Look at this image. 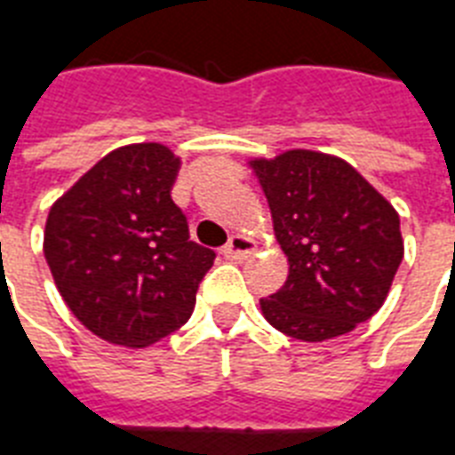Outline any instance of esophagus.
<instances>
[{
  "instance_id": "1",
  "label": "esophagus",
  "mask_w": 455,
  "mask_h": 455,
  "mask_svg": "<svg viewBox=\"0 0 455 455\" xmlns=\"http://www.w3.org/2000/svg\"><path fill=\"white\" fill-rule=\"evenodd\" d=\"M253 242L246 235H232L230 239H228V244L223 246V256L225 259L230 260H242L246 259V256H251L253 253Z\"/></svg>"
}]
</instances>
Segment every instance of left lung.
Returning a JSON list of instances; mask_svg holds the SVG:
<instances>
[{
	"label": "left lung",
	"instance_id": "left-lung-1",
	"mask_svg": "<svg viewBox=\"0 0 455 455\" xmlns=\"http://www.w3.org/2000/svg\"><path fill=\"white\" fill-rule=\"evenodd\" d=\"M249 165L290 260L283 290L260 299L263 318L301 341L332 339L372 318L403 259L392 204L354 165L320 151L290 149Z\"/></svg>",
	"mask_w": 455,
	"mask_h": 455
}]
</instances>
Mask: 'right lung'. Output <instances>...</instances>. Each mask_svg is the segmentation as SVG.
<instances>
[{
    "label": "right lung",
    "instance_id": "add662e5",
    "mask_svg": "<svg viewBox=\"0 0 455 455\" xmlns=\"http://www.w3.org/2000/svg\"><path fill=\"white\" fill-rule=\"evenodd\" d=\"M180 158L158 142L118 147L49 209L44 259L87 330L142 348L185 325L216 253L189 239L171 199Z\"/></svg>",
    "mask_w": 455,
    "mask_h": 455
}]
</instances>
